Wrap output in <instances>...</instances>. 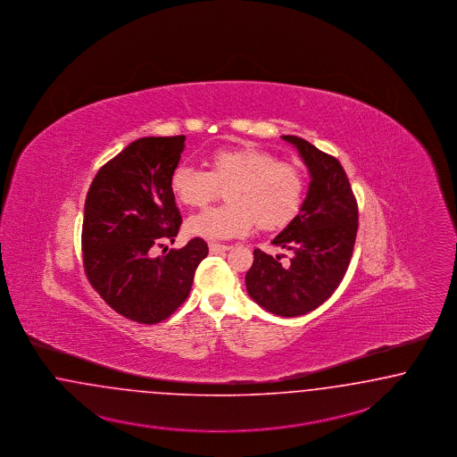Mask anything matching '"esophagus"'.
<instances>
[{
  "mask_svg": "<svg viewBox=\"0 0 457 457\" xmlns=\"http://www.w3.org/2000/svg\"><path fill=\"white\" fill-rule=\"evenodd\" d=\"M228 250H231V246H229V245H220V243H209V252L211 253L228 252Z\"/></svg>",
  "mask_w": 457,
  "mask_h": 457,
  "instance_id": "1",
  "label": "esophagus"
}]
</instances>
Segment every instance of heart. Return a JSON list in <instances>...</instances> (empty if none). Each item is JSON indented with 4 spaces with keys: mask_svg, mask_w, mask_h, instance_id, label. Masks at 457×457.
<instances>
[{
    "mask_svg": "<svg viewBox=\"0 0 457 457\" xmlns=\"http://www.w3.org/2000/svg\"><path fill=\"white\" fill-rule=\"evenodd\" d=\"M228 204L192 216L190 237L228 239L246 235L256 222L260 229L284 228L303 203L305 177L297 165L280 162L253 145L226 146L211 154L209 172L180 163L170 173V190L186 207L209 204L226 187Z\"/></svg>",
    "mask_w": 457,
    "mask_h": 457,
    "instance_id": "obj_1",
    "label": "heart"
}]
</instances>
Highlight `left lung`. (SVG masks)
<instances>
[{"instance_id": "8db88e82", "label": "left lung", "mask_w": 457, "mask_h": 457, "mask_svg": "<svg viewBox=\"0 0 457 457\" xmlns=\"http://www.w3.org/2000/svg\"><path fill=\"white\" fill-rule=\"evenodd\" d=\"M305 162L311 184L300 212L271 243L290 252L288 262L254 250L246 290L268 312H312L346 275L358 233V203L339 160L299 137L285 135Z\"/></svg>"}]
</instances>
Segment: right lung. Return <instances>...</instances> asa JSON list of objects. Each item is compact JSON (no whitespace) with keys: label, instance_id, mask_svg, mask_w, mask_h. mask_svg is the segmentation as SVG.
<instances>
[{"label":"right lung","instance_id":"obj_1","mask_svg":"<svg viewBox=\"0 0 457 457\" xmlns=\"http://www.w3.org/2000/svg\"><path fill=\"white\" fill-rule=\"evenodd\" d=\"M184 146V135L129 143L96 173L84 204L86 277L112 311L140 324L162 322L186 302L209 253L204 239L194 237L152 256L175 241L182 224L170 173Z\"/></svg>","mask_w":457,"mask_h":457}]
</instances>
